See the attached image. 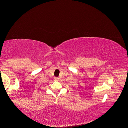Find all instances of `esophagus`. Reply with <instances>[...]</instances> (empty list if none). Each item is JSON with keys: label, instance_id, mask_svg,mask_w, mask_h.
<instances>
[{"label": "esophagus", "instance_id": "esophagus-1", "mask_svg": "<svg viewBox=\"0 0 128 128\" xmlns=\"http://www.w3.org/2000/svg\"><path fill=\"white\" fill-rule=\"evenodd\" d=\"M58 79H59V78H54V80H56V81H58Z\"/></svg>", "mask_w": 128, "mask_h": 128}]
</instances>
